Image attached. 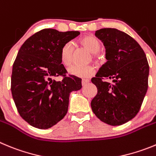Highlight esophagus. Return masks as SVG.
<instances>
[{
	"mask_svg": "<svg viewBox=\"0 0 156 156\" xmlns=\"http://www.w3.org/2000/svg\"><path fill=\"white\" fill-rule=\"evenodd\" d=\"M89 82H90V80H87V79H83L82 81H81V83H82V85L83 86H85L86 84L88 83H89Z\"/></svg>",
	"mask_w": 156,
	"mask_h": 156,
	"instance_id": "esophagus-1",
	"label": "esophagus"
}]
</instances>
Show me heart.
<instances>
[{
    "mask_svg": "<svg viewBox=\"0 0 156 156\" xmlns=\"http://www.w3.org/2000/svg\"><path fill=\"white\" fill-rule=\"evenodd\" d=\"M79 43L83 47L90 51L92 54L94 60L100 62L101 60V55L99 54V51L101 48V44L98 38L91 35H85L79 40ZM74 46L72 42H66L62 46L60 50V59L63 65H71L73 60ZM68 73L70 75L77 77L87 78L94 75L95 73V67L94 66H72L68 69Z\"/></svg>",
    "mask_w": 156,
    "mask_h": 156,
    "instance_id": "b5f03b06",
    "label": "heart"
}]
</instances>
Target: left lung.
Wrapping results in <instances>:
<instances>
[{"instance_id":"left-lung-1","label":"left lung","mask_w":156,"mask_h":156,"mask_svg":"<svg viewBox=\"0 0 156 156\" xmlns=\"http://www.w3.org/2000/svg\"><path fill=\"white\" fill-rule=\"evenodd\" d=\"M95 35L105 46L108 61L91 80L98 88L91 108L101 121L118 126L139 111L148 90L149 66L139 44L124 31L101 28Z\"/></svg>"}]
</instances>
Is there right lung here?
I'll list each match as a JSON object with an SVG mask.
<instances>
[{
    "label": "right lung",
    "mask_w": 156,
    "mask_h": 156,
    "mask_svg": "<svg viewBox=\"0 0 156 156\" xmlns=\"http://www.w3.org/2000/svg\"><path fill=\"white\" fill-rule=\"evenodd\" d=\"M79 35L77 31L45 28L20 48L13 64L11 90L20 116L31 126L47 129L56 125L66 114L69 94L82 87L81 79L66 76L60 59L62 45ZM59 75L62 81L53 80Z\"/></svg>",
    "instance_id": "1"
}]
</instances>
